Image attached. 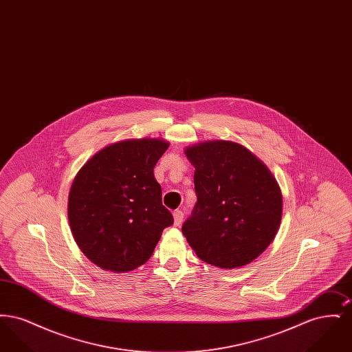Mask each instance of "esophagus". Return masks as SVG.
Returning <instances> with one entry per match:
<instances>
[{
	"mask_svg": "<svg viewBox=\"0 0 352 352\" xmlns=\"http://www.w3.org/2000/svg\"><path fill=\"white\" fill-rule=\"evenodd\" d=\"M173 217H174V224L175 226H181L182 224V221H184V212L182 211H179V210L174 211Z\"/></svg>",
	"mask_w": 352,
	"mask_h": 352,
	"instance_id": "1",
	"label": "esophagus"
}]
</instances>
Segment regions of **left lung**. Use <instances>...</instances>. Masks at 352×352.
I'll return each instance as SVG.
<instances>
[{
    "label": "left lung",
    "mask_w": 352,
    "mask_h": 352,
    "mask_svg": "<svg viewBox=\"0 0 352 352\" xmlns=\"http://www.w3.org/2000/svg\"><path fill=\"white\" fill-rule=\"evenodd\" d=\"M195 166L197 204L182 226L207 264L234 269L268 248L280 228L283 195L268 168L243 145L214 140L186 148Z\"/></svg>",
    "instance_id": "obj_1"
}]
</instances>
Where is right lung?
Listing matches in <instances>:
<instances>
[{"label":"right lung","instance_id":"add662e5","mask_svg":"<svg viewBox=\"0 0 352 352\" xmlns=\"http://www.w3.org/2000/svg\"><path fill=\"white\" fill-rule=\"evenodd\" d=\"M168 148L158 138L120 141L98 151L76 174L68 221L76 244L98 267L124 273L145 264L174 223L153 174Z\"/></svg>","mask_w":352,"mask_h":352}]
</instances>
